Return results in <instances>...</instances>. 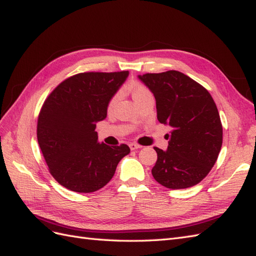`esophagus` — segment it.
Wrapping results in <instances>:
<instances>
[{
	"instance_id": "esophagus-1",
	"label": "esophagus",
	"mask_w": 256,
	"mask_h": 256,
	"mask_svg": "<svg viewBox=\"0 0 256 256\" xmlns=\"http://www.w3.org/2000/svg\"><path fill=\"white\" fill-rule=\"evenodd\" d=\"M129 146H130V148L134 150H134H138V148H141V146L140 144H136V143H130Z\"/></svg>"
}]
</instances>
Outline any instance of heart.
Masks as SVG:
<instances>
[{"instance_id": "heart-1", "label": "heart", "mask_w": 256, "mask_h": 256, "mask_svg": "<svg viewBox=\"0 0 256 256\" xmlns=\"http://www.w3.org/2000/svg\"><path fill=\"white\" fill-rule=\"evenodd\" d=\"M129 92H130V94H132V98H134L136 104H138L140 101H142L143 98L152 96V93H151V91H150L148 86L140 84V82H136V84H132V86H130ZM118 98H120V93L118 92L115 93V94L110 98V100L108 101V110H112L114 108V105L117 102Z\"/></svg>"}]
</instances>
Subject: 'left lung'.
<instances>
[{"instance_id":"obj_1","label":"left lung","mask_w":256,"mask_h":256,"mask_svg":"<svg viewBox=\"0 0 256 256\" xmlns=\"http://www.w3.org/2000/svg\"><path fill=\"white\" fill-rule=\"evenodd\" d=\"M139 79L156 100L158 122L172 127L166 134L167 151L154 148V179L170 189L198 184L216 163L222 144V126L213 98L203 86L177 70L144 74Z\"/></svg>"}]
</instances>
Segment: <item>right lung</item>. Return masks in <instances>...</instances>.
<instances>
[{"instance_id": "obj_1", "label": "right lung", "mask_w": 256, "mask_h": 256, "mask_svg": "<svg viewBox=\"0 0 256 256\" xmlns=\"http://www.w3.org/2000/svg\"><path fill=\"white\" fill-rule=\"evenodd\" d=\"M129 72H80L50 93L38 117L36 136L48 172L60 184L79 193L103 188L117 164L129 154L127 144L98 142L96 122Z\"/></svg>"}]
</instances>
